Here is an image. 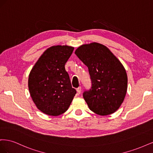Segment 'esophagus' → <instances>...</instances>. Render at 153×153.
<instances>
[{"label": "esophagus", "mask_w": 153, "mask_h": 153, "mask_svg": "<svg viewBox=\"0 0 153 153\" xmlns=\"http://www.w3.org/2000/svg\"><path fill=\"white\" fill-rule=\"evenodd\" d=\"M81 91H82V88H81V87H78L77 89H76V91H77V94H80V92H81Z\"/></svg>", "instance_id": "obj_1"}]
</instances>
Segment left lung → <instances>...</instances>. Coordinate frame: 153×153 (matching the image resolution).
I'll list each match as a JSON object with an SVG mask.
<instances>
[{
  "label": "left lung",
  "instance_id": "8db88e82",
  "mask_svg": "<svg viewBox=\"0 0 153 153\" xmlns=\"http://www.w3.org/2000/svg\"><path fill=\"white\" fill-rule=\"evenodd\" d=\"M75 53L89 69L91 87L83 97L89 109L100 115L113 114L127 91L128 77L123 64L107 47L98 43L83 45Z\"/></svg>",
  "mask_w": 153,
  "mask_h": 153
}]
</instances>
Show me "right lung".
Masks as SVG:
<instances>
[{
    "mask_svg": "<svg viewBox=\"0 0 153 153\" xmlns=\"http://www.w3.org/2000/svg\"><path fill=\"white\" fill-rule=\"evenodd\" d=\"M73 50L66 45L50 47L29 74L30 96L37 108L45 114L57 116L64 113L76 93L64 67Z\"/></svg>",
    "mask_w": 153,
    "mask_h": 153,
    "instance_id": "right-lung-1",
    "label": "right lung"
}]
</instances>
